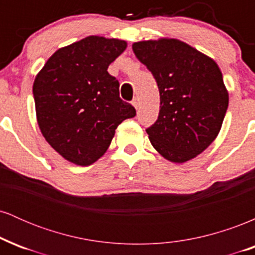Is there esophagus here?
I'll list each match as a JSON object with an SVG mask.
<instances>
[{
	"instance_id": "34e87169",
	"label": "esophagus",
	"mask_w": 255,
	"mask_h": 255,
	"mask_svg": "<svg viewBox=\"0 0 255 255\" xmlns=\"http://www.w3.org/2000/svg\"><path fill=\"white\" fill-rule=\"evenodd\" d=\"M131 104H133V107L135 108V109H137V108H139V101H137V98H134L133 101H131Z\"/></svg>"
}]
</instances>
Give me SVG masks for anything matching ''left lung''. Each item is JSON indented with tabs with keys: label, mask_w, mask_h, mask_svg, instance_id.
<instances>
[{
	"label": "left lung",
	"mask_w": 255,
	"mask_h": 255,
	"mask_svg": "<svg viewBox=\"0 0 255 255\" xmlns=\"http://www.w3.org/2000/svg\"><path fill=\"white\" fill-rule=\"evenodd\" d=\"M131 48L159 90V115L146 128L152 146L175 163L200 154L218 135L229 104L217 63L177 39L145 40Z\"/></svg>",
	"instance_id": "obj_1"
}]
</instances>
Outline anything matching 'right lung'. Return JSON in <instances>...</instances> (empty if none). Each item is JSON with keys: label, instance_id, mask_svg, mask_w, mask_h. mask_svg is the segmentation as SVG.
Returning <instances> with one entry per match:
<instances>
[{"label": "right lung", "instance_id": "obj_1", "mask_svg": "<svg viewBox=\"0 0 255 255\" xmlns=\"http://www.w3.org/2000/svg\"><path fill=\"white\" fill-rule=\"evenodd\" d=\"M127 43L90 36L58 49L33 84L37 121L46 141L63 158L90 165L109 147L122 121L136 115L120 98L109 64Z\"/></svg>", "mask_w": 255, "mask_h": 255}]
</instances>
